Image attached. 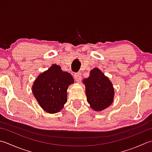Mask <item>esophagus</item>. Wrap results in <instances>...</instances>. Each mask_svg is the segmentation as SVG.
<instances>
[{
	"label": "esophagus",
	"mask_w": 152,
	"mask_h": 152,
	"mask_svg": "<svg viewBox=\"0 0 152 152\" xmlns=\"http://www.w3.org/2000/svg\"><path fill=\"white\" fill-rule=\"evenodd\" d=\"M74 79L76 80V81L77 82H80L82 80V76H81V74L80 72L78 73H75L74 74Z\"/></svg>",
	"instance_id": "esophagus-1"
}]
</instances>
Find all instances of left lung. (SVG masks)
<instances>
[{
	"label": "left lung",
	"instance_id": "obj_1",
	"mask_svg": "<svg viewBox=\"0 0 152 152\" xmlns=\"http://www.w3.org/2000/svg\"><path fill=\"white\" fill-rule=\"evenodd\" d=\"M86 86L87 101L91 107L96 111L106 109L113 101L114 88L107 77L99 69L91 70L88 78L83 80Z\"/></svg>",
	"mask_w": 152,
	"mask_h": 152
}]
</instances>
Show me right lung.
<instances>
[{
    "instance_id": "add662e5",
    "label": "right lung",
    "mask_w": 152,
    "mask_h": 152,
    "mask_svg": "<svg viewBox=\"0 0 152 152\" xmlns=\"http://www.w3.org/2000/svg\"><path fill=\"white\" fill-rule=\"evenodd\" d=\"M74 82L69 73L56 64L41 74L34 82L33 94L42 109L49 113L60 111L67 102V89Z\"/></svg>"
}]
</instances>
